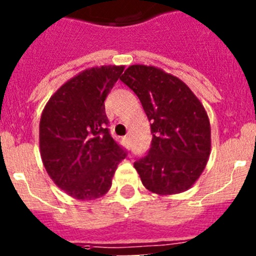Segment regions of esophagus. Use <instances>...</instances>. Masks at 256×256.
Wrapping results in <instances>:
<instances>
[{
	"mask_svg": "<svg viewBox=\"0 0 256 256\" xmlns=\"http://www.w3.org/2000/svg\"><path fill=\"white\" fill-rule=\"evenodd\" d=\"M123 140H124V144H126V148H130V136H126Z\"/></svg>",
	"mask_w": 256,
	"mask_h": 256,
	"instance_id": "obj_1",
	"label": "esophagus"
}]
</instances>
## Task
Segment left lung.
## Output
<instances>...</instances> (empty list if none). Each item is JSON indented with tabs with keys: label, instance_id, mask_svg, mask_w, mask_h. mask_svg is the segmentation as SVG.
<instances>
[{
	"label": "left lung",
	"instance_id": "left-lung-1",
	"mask_svg": "<svg viewBox=\"0 0 256 256\" xmlns=\"http://www.w3.org/2000/svg\"><path fill=\"white\" fill-rule=\"evenodd\" d=\"M120 80L137 94L151 126L148 154L134 162L144 186L158 195L191 188L212 148L202 104L186 83L156 66L130 65Z\"/></svg>",
	"mask_w": 256,
	"mask_h": 256
}]
</instances>
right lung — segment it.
Returning <instances> with one entry per match:
<instances>
[{
  "mask_svg": "<svg viewBox=\"0 0 256 256\" xmlns=\"http://www.w3.org/2000/svg\"><path fill=\"white\" fill-rule=\"evenodd\" d=\"M124 66L86 69L50 97L40 122V158L56 186L76 200L110 190L126 151L108 133L106 96Z\"/></svg>",
  "mask_w": 256,
  "mask_h": 256,
  "instance_id": "1",
  "label": "right lung"
}]
</instances>
